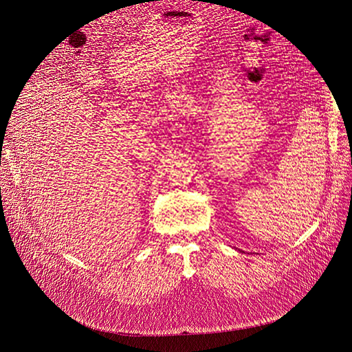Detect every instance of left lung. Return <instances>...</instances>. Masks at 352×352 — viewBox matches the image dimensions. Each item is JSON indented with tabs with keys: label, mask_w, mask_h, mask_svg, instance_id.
<instances>
[{
	"label": "left lung",
	"mask_w": 352,
	"mask_h": 352,
	"mask_svg": "<svg viewBox=\"0 0 352 352\" xmlns=\"http://www.w3.org/2000/svg\"><path fill=\"white\" fill-rule=\"evenodd\" d=\"M239 252H242V250H239ZM242 253H245V252H242ZM250 254H252V253H250ZM253 254H254V253H253ZM256 254H258V253H256Z\"/></svg>",
	"instance_id": "8db88e82"
}]
</instances>
